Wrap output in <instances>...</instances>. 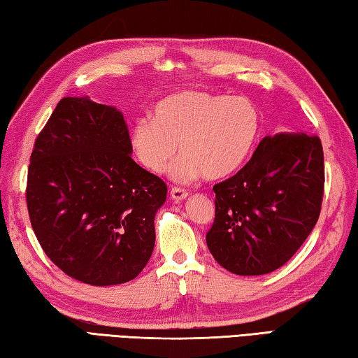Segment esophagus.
<instances>
[{
  "label": "esophagus",
  "instance_id": "esophagus-1",
  "mask_svg": "<svg viewBox=\"0 0 358 358\" xmlns=\"http://www.w3.org/2000/svg\"><path fill=\"white\" fill-rule=\"evenodd\" d=\"M187 191L185 189H180V187H173L171 191V197L173 201H183L185 199H187Z\"/></svg>",
  "mask_w": 358,
  "mask_h": 358
}]
</instances>
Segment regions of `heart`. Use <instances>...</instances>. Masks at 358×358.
<instances>
[{
	"label": "heart",
	"mask_w": 358,
	"mask_h": 358,
	"mask_svg": "<svg viewBox=\"0 0 358 358\" xmlns=\"http://www.w3.org/2000/svg\"><path fill=\"white\" fill-rule=\"evenodd\" d=\"M259 131V113L242 97L205 91H180L161 99L152 119H138L130 129L136 159L153 173H163L177 153L171 177L178 183L205 175L220 180L247 159Z\"/></svg>",
	"instance_id": "heart-1"
}]
</instances>
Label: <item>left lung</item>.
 Wrapping results in <instances>:
<instances>
[{
  "instance_id": "left-lung-1",
  "label": "left lung",
  "mask_w": 358,
  "mask_h": 358,
  "mask_svg": "<svg viewBox=\"0 0 358 358\" xmlns=\"http://www.w3.org/2000/svg\"><path fill=\"white\" fill-rule=\"evenodd\" d=\"M213 189L215 219L206 243L215 261L241 276L275 271L317 225L324 191L320 138L265 136L248 163Z\"/></svg>"
}]
</instances>
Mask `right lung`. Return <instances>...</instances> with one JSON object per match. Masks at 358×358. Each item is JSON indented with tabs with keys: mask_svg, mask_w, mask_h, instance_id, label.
Instances as JSON below:
<instances>
[{
	"mask_svg": "<svg viewBox=\"0 0 358 358\" xmlns=\"http://www.w3.org/2000/svg\"><path fill=\"white\" fill-rule=\"evenodd\" d=\"M131 152L121 111L88 96L63 97L35 139L31 225L46 256L77 281L129 282L152 256L167 186Z\"/></svg>",
	"mask_w": 358,
	"mask_h": 358,
	"instance_id": "add662e5",
	"label": "right lung"
}]
</instances>
